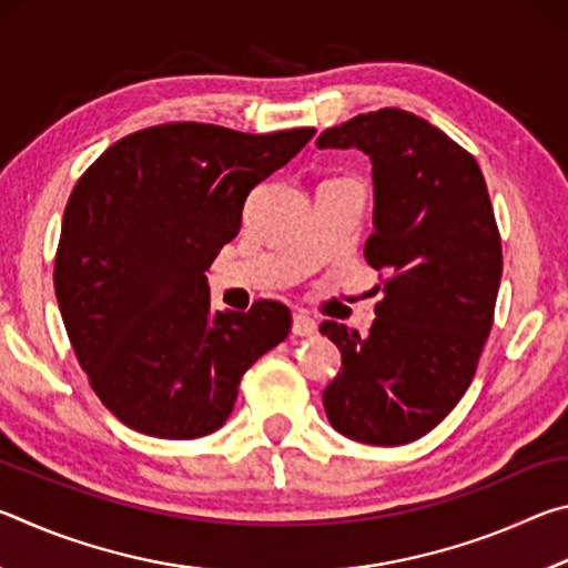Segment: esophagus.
Returning <instances> with one entry per match:
<instances>
[{"instance_id": "34e87169", "label": "esophagus", "mask_w": 568, "mask_h": 568, "mask_svg": "<svg viewBox=\"0 0 568 568\" xmlns=\"http://www.w3.org/2000/svg\"><path fill=\"white\" fill-rule=\"evenodd\" d=\"M315 331H318V323H315L311 315L305 313L293 315V335H297V338H311V335H315Z\"/></svg>"}]
</instances>
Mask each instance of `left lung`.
<instances>
[{
	"mask_svg": "<svg viewBox=\"0 0 568 568\" xmlns=\"http://www.w3.org/2000/svg\"><path fill=\"white\" fill-rule=\"evenodd\" d=\"M315 145L371 158L376 207L363 253L383 277L368 335L321 325L343 355L323 406L353 440L410 444L464 398L494 325L504 255L484 172L446 132L398 108L358 114Z\"/></svg>",
	"mask_w": 568,
	"mask_h": 568,
	"instance_id": "left-lung-1",
	"label": "left lung"
}]
</instances>
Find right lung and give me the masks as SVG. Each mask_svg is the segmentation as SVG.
I'll list each match as a JSON object with an SVG mask.
<instances>
[{"label":"right lung","instance_id":"obj_1","mask_svg":"<svg viewBox=\"0 0 568 568\" xmlns=\"http://www.w3.org/2000/svg\"><path fill=\"white\" fill-rule=\"evenodd\" d=\"M313 134L155 124L77 180L54 293L92 390L124 426L170 440L213 434L245 371L287 338L291 311L277 301L213 311L205 271L237 235L250 190Z\"/></svg>","mask_w":568,"mask_h":568}]
</instances>
